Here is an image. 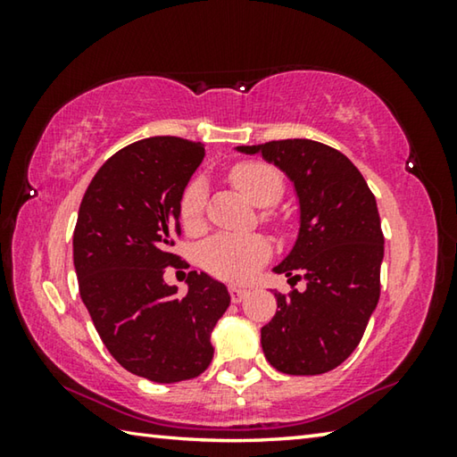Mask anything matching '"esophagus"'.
Returning a JSON list of instances; mask_svg holds the SVG:
<instances>
[{"label":"esophagus","mask_w":457,"mask_h":457,"mask_svg":"<svg viewBox=\"0 0 457 457\" xmlns=\"http://www.w3.org/2000/svg\"><path fill=\"white\" fill-rule=\"evenodd\" d=\"M229 296H231V303H242V300L247 296V290L239 288V286H229Z\"/></svg>","instance_id":"1"}]
</instances>
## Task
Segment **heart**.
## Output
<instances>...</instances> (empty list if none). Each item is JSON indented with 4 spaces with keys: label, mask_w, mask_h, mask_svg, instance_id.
I'll return each instance as SVG.
<instances>
[{
    "label": "heart",
    "mask_w": 457,
    "mask_h": 457,
    "mask_svg": "<svg viewBox=\"0 0 457 457\" xmlns=\"http://www.w3.org/2000/svg\"><path fill=\"white\" fill-rule=\"evenodd\" d=\"M231 183L252 201L253 205L268 207L282 197V175L272 165L260 161L239 163L229 173ZM205 181L195 177L187 183L179 199V218L187 231L204 226L205 212ZM270 256V244L264 236H231L220 234L207 239L201 247V262L213 276L226 280H245L264 264Z\"/></svg>",
    "instance_id": "obj_1"
}]
</instances>
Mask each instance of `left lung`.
<instances>
[{"mask_svg":"<svg viewBox=\"0 0 457 457\" xmlns=\"http://www.w3.org/2000/svg\"><path fill=\"white\" fill-rule=\"evenodd\" d=\"M262 153L288 175L300 229L276 274L306 290L274 294L278 311L262 327L270 365L286 375H320L351 357L381 294L383 231L365 177L343 153L311 138L237 146Z\"/></svg>","mask_w":457,"mask_h":457,"instance_id":"8db88e82","label":"left lung"}]
</instances>
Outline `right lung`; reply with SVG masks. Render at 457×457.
Masks as SVG:
<instances>
[{
	"label": "right lung",
	"mask_w": 457,
	"mask_h": 457,
	"mask_svg": "<svg viewBox=\"0 0 457 457\" xmlns=\"http://www.w3.org/2000/svg\"><path fill=\"white\" fill-rule=\"evenodd\" d=\"M201 143L151 137L114 153L92 177L74 228V268L84 306L108 353L154 383L187 381L213 359L212 330L229 294L205 272L187 294L163 280L179 264V199L204 161Z\"/></svg>",
	"instance_id": "add662e5"
}]
</instances>
